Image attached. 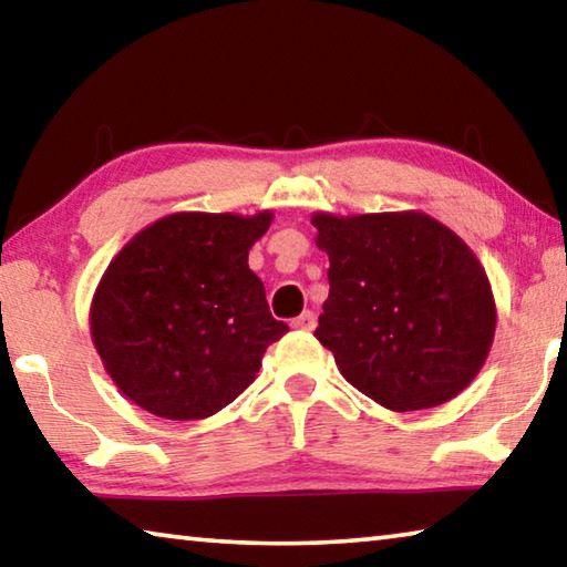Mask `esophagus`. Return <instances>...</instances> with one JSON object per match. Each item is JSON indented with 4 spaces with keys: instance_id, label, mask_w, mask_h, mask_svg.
<instances>
[{
    "instance_id": "esophagus-1",
    "label": "esophagus",
    "mask_w": 567,
    "mask_h": 567,
    "mask_svg": "<svg viewBox=\"0 0 567 567\" xmlns=\"http://www.w3.org/2000/svg\"><path fill=\"white\" fill-rule=\"evenodd\" d=\"M315 322H318V318H315V312L307 310V312L300 315V318L292 320V328H295V330H307V332H310V330H315Z\"/></svg>"
}]
</instances>
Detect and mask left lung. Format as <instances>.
<instances>
[{"instance_id":"1","label":"left lung","mask_w":567,"mask_h":567,"mask_svg":"<svg viewBox=\"0 0 567 567\" xmlns=\"http://www.w3.org/2000/svg\"><path fill=\"white\" fill-rule=\"evenodd\" d=\"M330 295L315 330L342 378L392 412L460 395L491 354L497 307L477 255L420 209L315 213Z\"/></svg>"}]
</instances>
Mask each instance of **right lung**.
<instances>
[{"mask_svg":"<svg viewBox=\"0 0 567 567\" xmlns=\"http://www.w3.org/2000/svg\"><path fill=\"white\" fill-rule=\"evenodd\" d=\"M272 213H172L140 229L104 270L90 332L104 370L134 405L203 420L257 378L290 330L247 265Z\"/></svg>","mask_w":567,"mask_h":567,"instance_id":"1","label":"right lung"}]
</instances>
